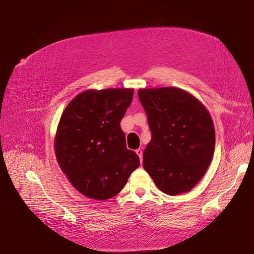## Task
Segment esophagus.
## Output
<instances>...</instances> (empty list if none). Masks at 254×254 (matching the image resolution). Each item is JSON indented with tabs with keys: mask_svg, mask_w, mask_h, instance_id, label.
Segmentation results:
<instances>
[{
	"mask_svg": "<svg viewBox=\"0 0 254 254\" xmlns=\"http://www.w3.org/2000/svg\"><path fill=\"white\" fill-rule=\"evenodd\" d=\"M135 152H136V155L139 156V158H140V161L142 162V157H143V150L141 149V148H139V149H136L135 150Z\"/></svg>",
	"mask_w": 254,
	"mask_h": 254,
	"instance_id": "1",
	"label": "esophagus"
}]
</instances>
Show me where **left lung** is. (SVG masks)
I'll return each mask as SVG.
<instances>
[{"label": "left lung", "mask_w": 254, "mask_h": 254, "mask_svg": "<svg viewBox=\"0 0 254 254\" xmlns=\"http://www.w3.org/2000/svg\"><path fill=\"white\" fill-rule=\"evenodd\" d=\"M151 140L143 167L163 193H188L205 174L215 149V129L205 106L180 88L137 91Z\"/></svg>", "instance_id": "obj_1"}]
</instances>
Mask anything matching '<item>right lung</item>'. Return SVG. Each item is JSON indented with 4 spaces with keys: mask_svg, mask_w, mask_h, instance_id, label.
I'll list each match as a JSON object with an SVG mask.
<instances>
[{
    "mask_svg": "<svg viewBox=\"0 0 254 254\" xmlns=\"http://www.w3.org/2000/svg\"><path fill=\"white\" fill-rule=\"evenodd\" d=\"M133 89L86 90L61 114L54 141L57 162L79 193L95 200L118 195L140 165L120 123Z\"/></svg>",
    "mask_w": 254,
    "mask_h": 254,
    "instance_id": "right-lung-1",
    "label": "right lung"
}]
</instances>
